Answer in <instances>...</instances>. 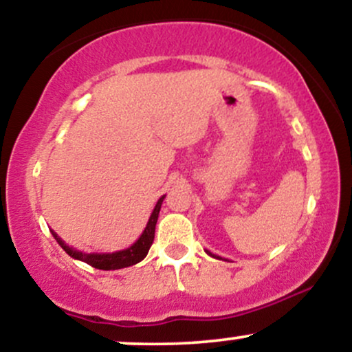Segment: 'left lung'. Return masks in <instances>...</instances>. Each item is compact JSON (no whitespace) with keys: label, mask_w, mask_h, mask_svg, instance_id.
<instances>
[{"label":"left lung","mask_w":352,"mask_h":352,"mask_svg":"<svg viewBox=\"0 0 352 352\" xmlns=\"http://www.w3.org/2000/svg\"><path fill=\"white\" fill-rule=\"evenodd\" d=\"M207 253L210 254V256H213V258H218V256H217V254H213V253H210V252H207Z\"/></svg>","instance_id":"8db88e82"}]
</instances>
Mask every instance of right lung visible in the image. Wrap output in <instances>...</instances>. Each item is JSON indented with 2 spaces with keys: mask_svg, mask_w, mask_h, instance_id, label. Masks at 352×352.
I'll return each mask as SVG.
<instances>
[{
  "mask_svg": "<svg viewBox=\"0 0 352 352\" xmlns=\"http://www.w3.org/2000/svg\"><path fill=\"white\" fill-rule=\"evenodd\" d=\"M164 199H165V195L160 197L159 201H157L155 208H153L152 215L147 221V227H145V230L142 232V235H140L139 240H137L132 246H129V248L120 250V252H116V253H84V252H79V250H74L72 246L64 243V241L60 240V238L56 235L52 230H51V233H52V236L56 238V241H58V243L60 245V248H63L64 252L69 254L71 258H74V260L84 261V263L94 266V268H98V270L127 268V266L139 263V261H142L144 258L147 256L148 250H151V246L153 243V236H155L157 218H159V212H160V207H162Z\"/></svg>",
  "mask_w": 352,
  "mask_h": 352,
  "instance_id": "add662e5",
  "label": "right lung"
}]
</instances>
